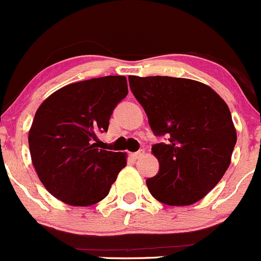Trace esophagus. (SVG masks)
I'll use <instances>...</instances> for the list:
<instances>
[{
  "label": "esophagus",
  "mask_w": 261,
  "mask_h": 261,
  "mask_svg": "<svg viewBox=\"0 0 261 261\" xmlns=\"http://www.w3.org/2000/svg\"><path fill=\"white\" fill-rule=\"evenodd\" d=\"M144 154V151L143 149H141V151H138V152H134V153H132L130 156H132V159H134V160H138L139 157H142Z\"/></svg>",
  "instance_id": "34e87169"
}]
</instances>
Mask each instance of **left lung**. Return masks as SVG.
<instances>
[{
	"label": "left lung",
	"mask_w": 261,
	"mask_h": 261,
	"mask_svg": "<svg viewBox=\"0 0 261 261\" xmlns=\"http://www.w3.org/2000/svg\"><path fill=\"white\" fill-rule=\"evenodd\" d=\"M134 97L156 136L167 143L152 146L159 174L147 179L154 199L190 205L204 198L231 164L237 141L231 112L208 85L167 76H129Z\"/></svg>",
	"instance_id": "8db88e82"
}]
</instances>
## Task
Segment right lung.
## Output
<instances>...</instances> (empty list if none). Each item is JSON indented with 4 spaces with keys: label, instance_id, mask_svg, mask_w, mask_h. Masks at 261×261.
I'll use <instances>...</instances> for the list:
<instances>
[{
    "label": "right lung",
    "instance_id": "1",
    "mask_svg": "<svg viewBox=\"0 0 261 261\" xmlns=\"http://www.w3.org/2000/svg\"><path fill=\"white\" fill-rule=\"evenodd\" d=\"M128 94L124 76L69 84L46 97L29 130L32 162L45 189L73 207L104 199L127 165V153L97 148L110 115Z\"/></svg>",
    "mask_w": 261,
    "mask_h": 261
}]
</instances>
